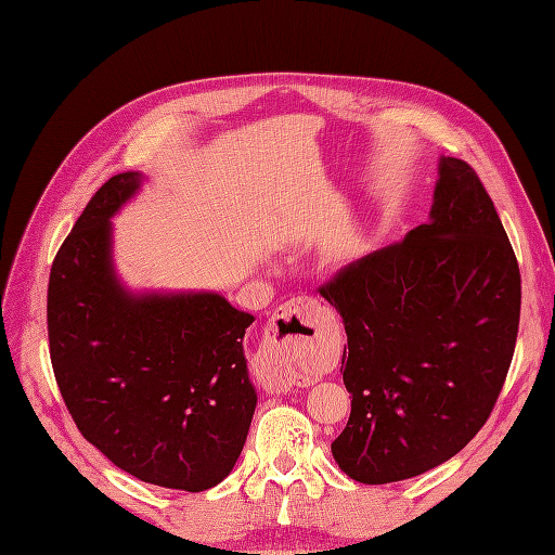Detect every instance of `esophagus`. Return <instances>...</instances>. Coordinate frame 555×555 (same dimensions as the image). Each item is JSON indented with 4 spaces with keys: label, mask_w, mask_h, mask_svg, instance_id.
<instances>
[{
    "label": "esophagus",
    "mask_w": 555,
    "mask_h": 555,
    "mask_svg": "<svg viewBox=\"0 0 555 555\" xmlns=\"http://www.w3.org/2000/svg\"><path fill=\"white\" fill-rule=\"evenodd\" d=\"M331 324V312L320 301L310 297H299L283 304L272 315V333L274 343H279L283 349L299 351L308 345H312L320 337L322 331H326ZM295 385L293 374L283 370H276L262 378V388L283 395Z\"/></svg>",
    "instance_id": "obj_1"
}]
</instances>
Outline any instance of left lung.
I'll use <instances>...</instances> for the list:
<instances>
[{"mask_svg":"<svg viewBox=\"0 0 555 555\" xmlns=\"http://www.w3.org/2000/svg\"><path fill=\"white\" fill-rule=\"evenodd\" d=\"M320 295L347 331L351 415L331 444L340 469L383 486L467 447L503 388L521 306L515 251L472 167L440 156L428 222Z\"/></svg>","mask_w":555,"mask_h":555,"instance_id":"8db88e82","label":"left lung"}]
</instances>
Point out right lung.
Listing matches in <instances>:
<instances>
[{"instance_id": "1", "label": "right lung", "mask_w": 555, "mask_h": 555, "mask_svg": "<svg viewBox=\"0 0 555 555\" xmlns=\"http://www.w3.org/2000/svg\"><path fill=\"white\" fill-rule=\"evenodd\" d=\"M147 181L111 177L59 249L47 326L81 436L144 483L204 492L231 474L256 411L245 358L254 315L210 291H131L113 218Z\"/></svg>"}]
</instances>
